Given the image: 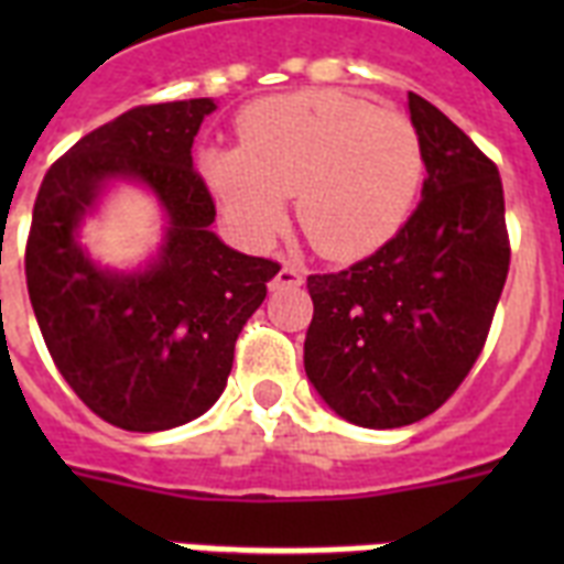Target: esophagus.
Here are the masks:
<instances>
[{
  "mask_svg": "<svg viewBox=\"0 0 564 564\" xmlns=\"http://www.w3.org/2000/svg\"><path fill=\"white\" fill-rule=\"evenodd\" d=\"M304 283V274H301V269H295V265H281V272L274 274L272 278V290H295V286H301Z\"/></svg>",
  "mask_w": 564,
  "mask_h": 564,
  "instance_id": "obj_1",
  "label": "esophagus"
}]
</instances>
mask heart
<instances>
[{"instance_id": "1", "label": "heart", "mask_w": 564, "mask_h": 564, "mask_svg": "<svg viewBox=\"0 0 564 564\" xmlns=\"http://www.w3.org/2000/svg\"><path fill=\"white\" fill-rule=\"evenodd\" d=\"M239 149L204 152L221 210L248 237L281 228L299 193L301 234L334 260L369 254L410 216L424 181V149L410 117L345 90H301L257 101Z\"/></svg>"}]
</instances>
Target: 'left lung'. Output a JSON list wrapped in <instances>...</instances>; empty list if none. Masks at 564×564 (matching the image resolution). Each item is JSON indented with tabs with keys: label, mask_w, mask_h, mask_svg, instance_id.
<instances>
[{
	"label": "left lung",
	"mask_w": 564,
	"mask_h": 564,
	"mask_svg": "<svg viewBox=\"0 0 564 564\" xmlns=\"http://www.w3.org/2000/svg\"><path fill=\"white\" fill-rule=\"evenodd\" d=\"M427 178L386 246L310 274L304 369L327 406L371 430L427 419L480 357L509 274L503 184L491 158L410 93Z\"/></svg>",
	"instance_id": "1"
}]
</instances>
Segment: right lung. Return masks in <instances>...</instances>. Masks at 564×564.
<instances>
[{"label": "right lung", "instance_id": "1", "mask_svg": "<svg viewBox=\"0 0 564 564\" xmlns=\"http://www.w3.org/2000/svg\"><path fill=\"white\" fill-rule=\"evenodd\" d=\"M213 99L140 105L84 134L40 184L25 283L57 371L99 419L154 433L198 419L228 383L234 345L281 263L228 248L193 166ZM108 177L152 186L171 216L162 260L140 275L93 267L74 228Z\"/></svg>", "mask_w": 564, "mask_h": 564}]
</instances>
